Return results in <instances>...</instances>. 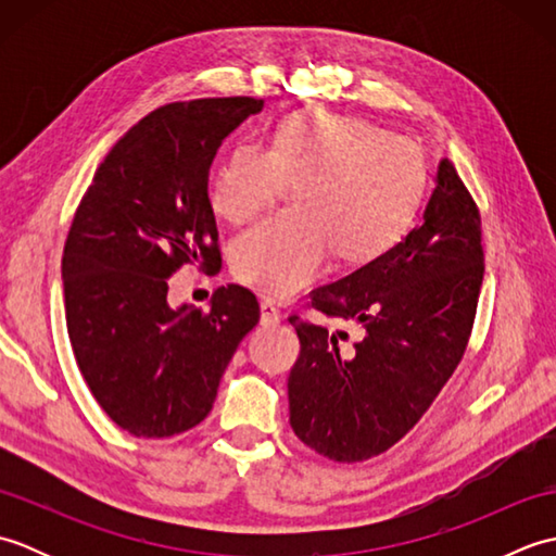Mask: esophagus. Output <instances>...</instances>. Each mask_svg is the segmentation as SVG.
I'll list each match as a JSON object with an SVG mask.
<instances>
[{
	"label": "esophagus",
	"instance_id": "1",
	"mask_svg": "<svg viewBox=\"0 0 556 556\" xmlns=\"http://www.w3.org/2000/svg\"><path fill=\"white\" fill-rule=\"evenodd\" d=\"M279 320H281V313L275 303H269V301L260 303V325L275 327Z\"/></svg>",
	"mask_w": 556,
	"mask_h": 556
}]
</instances>
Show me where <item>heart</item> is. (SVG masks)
<instances>
[{
  "instance_id": "obj_1",
  "label": "heart",
  "mask_w": 556,
  "mask_h": 556,
  "mask_svg": "<svg viewBox=\"0 0 556 556\" xmlns=\"http://www.w3.org/2000/svg\"><path fill=\"white\" fill-rule=\"evenodd\" d=\"M416 143L358 116L291 114L267 148L243 143L207 181L215 215L241 227L296 184V205L233 245V275L267 299H289L323 275L329 257L370 263L404 239L425 195Z\"/></svg>"
}]
</instances>
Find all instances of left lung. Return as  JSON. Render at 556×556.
Segmentation results:
<instances>
[{
    "label": "left lung",
    "instance_id": "1",
    "mask_svg": "<svg viewBox=\"0 0 556 556\" xmlns=\"http://www.w3.org/2000/svg\"><path fill=\"white\" fill-rule=\"evenodd\" d=\"M482 271L478 207L442 160L418 229L311 293L313 308L358 325L353 349L339 351V329L291 317L301 356L289 375V420L299 440L346 464L396 444L464 356Z\"/></svg>",
    "mask_w": 556,
    "mask_h": 556
}]
</instances>
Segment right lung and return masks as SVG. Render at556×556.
Returning a JSON list of instances; mask_svg holds the SVG:
<instances>
[{
    "instance_id": "obj_1",
    "label": "right lung",
    "mask_w": 556,
    "mask_h": 556,
    "mask_svg": "<svg viewBox=\"0 0 556 556\" xmlns=\"http://www.w3.org/2000/svg\"><path fill=\"white\" fill-rule=\"evenodd\" d=\"M255 98L172 102L150 112L102 160L71 222L62 257L66 327L83 380L134 437L195 428L260 305L239 285L207 311L169 303L188 263L219 269L207 174L222 140L263 110Z\"/></svg>"
}]
</instances>
